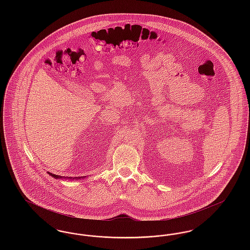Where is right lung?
<instances>
[{
    "instance_id": "obj_1",
    "label": "right lung",
    "mask_w": 250,
    "mask_h": 250,
    "mask_svg": "<svg viewBox=\"0 0 250 250\" xmlns=\"http://www.w3.org/2000/svg\"><path fill=\"white\" fill-rule=\"evenodd\" d=\"M48 173L50 175V176H52L53 178L55 179H63V180H64V179H68V180H79V179L84 178V177H74V178H73V177H64V176H62H62L56 175V174H53V173H50V172H48Z\"/></svg>"
}]
</instances>
